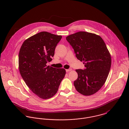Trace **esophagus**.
I'll return each instance as SVG.
<instances>
[{"mask_svg":"<svg viewBox=\"0 0 129 129\" xmlns=\"http://www.w3.org/2000/svg\"><path fill=\"white\" fill-rule=\"evenodd\" d=\"M72 71V69H68V70H66V72L68 73V72H71Z\"/></svg>","mask_w":129,"mask_h":129,"instance_id":"obj_1","label":"esophagus"}]
</instances>
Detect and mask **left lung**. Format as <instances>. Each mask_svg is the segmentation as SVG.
Listing matches in <instances>:
<instances>
[{
	"mask_svg": "<svg viewBox=\"0 0 129 129\" xmlns=\"http://www.w3.org/2000/svg\"><path fill=\"white\" fill-rule=\"evenodd\" d=\"M66 39L85 67L84 70H76V90L85 96L94 94L104 85L110 70L111 56L105 42L100 36L84 31L70 35Z\"/></svg>",
	"mask_w": 129,
	"mask_h": 129,
	"instance_id": "left-lung-1",
	"label": "left lung"
}]
</instances>
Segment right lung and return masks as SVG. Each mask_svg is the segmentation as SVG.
<instances>
[{"label": "right lung", "mask_w": 129, "mask_h": 129, "mask_svg": "<svg viewBox=\"0 0 129 129\" xmlns=\"http://www.w3.org/2000/svg\"><path fill=\"white\" fill-rule=\"evenodd\" d=\"M62 38L41 32L26 39L19 53V70L30 89L40 98L54 96L66 73L64 69L47 66L52 61L55 47Z\"/></svg>", "instance_id": "add662e5"}]
</instances>
